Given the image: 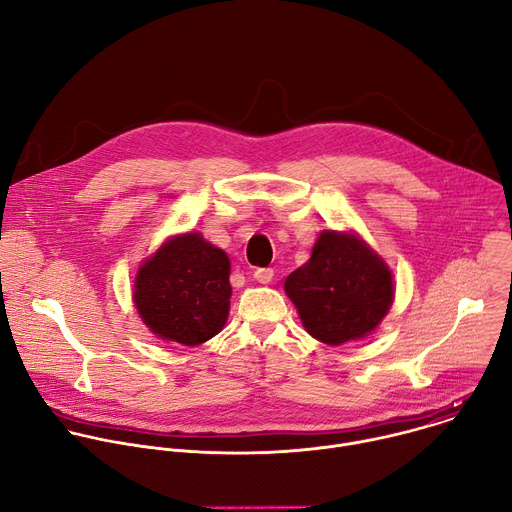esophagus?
Returning <instances> with one entry per match:
<instances>
[{"label":"esophagus","instance_id":"1","mask_svg":"<svg viewBox=\"0 0 512 512\" xmlns=\"http://www.w3.org/2000/svg\"><path fill=\"white\" fill-rule=\"evenodd\" d=\"M253 277L259 281V283H269L273 279V269L269 267H261V269H255Z\"/></svg>","mask_w":512,"mask_h":512}]
</instances>
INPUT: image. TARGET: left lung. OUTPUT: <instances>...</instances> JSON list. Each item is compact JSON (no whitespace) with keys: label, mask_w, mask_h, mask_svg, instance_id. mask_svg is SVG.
I'll list each match as a JSON object with an SVG mask.
<instances>
[{"label":"left lung","mask_w":512,"mask_h":512,"mask_svg":"<svg viewBox=\"0 0 512 512\" xmlns=\"http://www.w3.org/2000/svg\"><path fill=\"white\" fill-rule=\"evenodd\" d=\"M285 294L308 334L340 346L381 324L395 289L387 263L358 235L324 231L308 263L287 275Z\"/></svg>","instance_id":"obj_1"}]
</instances>
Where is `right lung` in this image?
<instances>
[{
	"label": "right lung",
	"mask_w": 512,
	"mask_h": 512,
	"mask_svg": "<svg viewBox=\"0 0 512 512\" xmlns=\"http://www.w3.org/2000/svg\"><path fill=\"white\" fill-rule=\"evenodd\" d=\"M231 261L200 233L166 241L141 263L133 302L158 338L198 346L223 330L231 306Z\"/></svg>",
	"instance_id": "right-lung-1"
}]
</instances>
